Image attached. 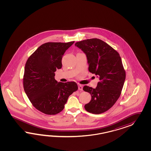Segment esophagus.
<instances>
[{"label": "esophagus", "mask_w": 151, "mask_h": 151, "mask_svg": "<svg viewBox=\"0 0 151 151\" xmlns=\"http://www.w3.org/2000/svg\"><path fill=\"white\" fill-rule=\"evenodd\" d=\"M78 90H81V91L83 90V86L81 85H80V84L78 85Z\"/></svg>", "instance_id": "34e87169"}]
</instances>
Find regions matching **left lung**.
I'll use <instances>...</instances> for the list:
<instances>
[{
	"label": "left lung",
	"mask_w": 151,
	"mask_h": 151,
	"mask_svg": "<svg viewBox=\"0 0 151 151\" xmlns=\"http://www.w3.org/2000/svg\"><path fill=\"white\" fill-rule=\"evenodd\" d=\"M87 57L88 70L99 78L95 88L85 86L83 90L91 95L85 110L100 114L112 107L119 99L126 78L121 58L117 51L106 42L93 38L76 42Z\"/></svg>",
	"instance_id": "left-lung-1"
}]
</instances>
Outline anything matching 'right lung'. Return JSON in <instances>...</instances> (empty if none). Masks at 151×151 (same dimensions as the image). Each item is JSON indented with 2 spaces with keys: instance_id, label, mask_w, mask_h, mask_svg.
I'll return each instance as SVG.
<instances>
[{
  "instance_id": "obj_1",
  "label": "right lung",
  "mask_w": 151,
  "mask_h": 151,
  "mask_svg": "<svg viewBox=\"0 0 151 151\" xmlns=\"http://www.w3.org/2000/svg\"><path fill=\"white\" fill-rule=\"evenodd\" d=\"M74 43L49 42L40 46L27 59L23 86L28 99L37 110L46 114H59L69 96L77 91L75 82H58L56 69L62 67L65 52Z\"/></svg>"
}]
</instances>
